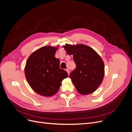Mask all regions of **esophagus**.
I'll return each instance as SVG.
<instances>
[{
    "instance_id": "obj_1",
    "label": "esophagus",
    "mask_w": 132,
    "mask_h": 132,
    "mask_svg": "<svg viewBox=\"0 0 132 132\" xmlns=\"http://www.w3.org/2000/svg\"><path fill=\"white\" fill-rule=\"evenodd\" d=\"M66 71H67V73L68 74V75H69V73H70V71H69V69L68 68V69H66Z\"/></svg>"
}]
</instances>
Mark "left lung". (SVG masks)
<instances>
[{
  "label": "left lung",
  "mask_w": 132,
  "mask_h": 132,
  "mask_svg": "<svg viewBox=\"0 0 132 132\" xmlns=\"http://www.w3.org/2000/svg\"><path fill=\"white\" fill-rule=\"evenodd\" d=\"M68 54L73 55L76 68L70 78L78 93L89 95L101 85L105 75V65L99 54L92 48L82 45L63 46Z\"/></svg>",
  "instance_id": "left-lung-1"
}]
</instances>
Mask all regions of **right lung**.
Wrapping results in <instances>:
<instances>
[{
  "label": "right lung",
  "mask_w": 132,
  "mask_h": 132,
  "mask_svg": "<svg viewBox=\"0 0 132 132\" xmlns=\"http://www.w3.org/2000/svg\"><path fill=\"white\" fill-rule=\"evenodd\" d=\"M58 47L44 46L35 51L28 58L25 75L30 87L43 96L56 94L63 79L68 77L67 71L59 68L60 61L55 57Z\"/></svg>",
  "instance_id": "1"
}]
</instances>
